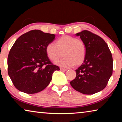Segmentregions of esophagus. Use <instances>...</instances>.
<instances>
[{
  "label": "esophagus",
  "mask_w": 122,
  "mask_h": 122,
  "mask_svg": "<svg viewBox=\"0 0 122 122\" xmlns=\"http://www.w3.org/2000/svg\"><path fill=\"white\" fill-rule=\"evenodd\" d=\"M60 69V70H61V71H67V69L64 68H62V67H61Z\"/></svg>",
  "instance_id": "34e87169"
}]
</instances>
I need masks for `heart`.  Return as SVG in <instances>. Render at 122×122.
I'll return each instance as SVG.
<instances>
[{
  "instance_id": "obj_1",
  "label": "heart",
  "mask_w": 122,
  "mask_h": 122,
  "mask_svg": "<svg viewBox=\"0 0 122 122\" xmlns=\"http://www.w3.org/2000/svg\"><path fill=\"white\" fill-rule=\"evenodd\" d=\"M47 56L51 61H55L61 56L63 57L56 61V63L65 67L81 66L86 57V49L84 42L81 39L65 35L53 42L47 44L46 47Z\"/></svg>"
}]
</instances>
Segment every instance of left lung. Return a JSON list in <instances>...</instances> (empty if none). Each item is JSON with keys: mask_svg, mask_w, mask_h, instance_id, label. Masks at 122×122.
I'll return each mask as SVG.
<instances>
[{"mask_svg": "<svg viewBox=\"0 0 122 122\" xmlns=\"http://www.w3.org/2000/svg\"><path fill=\"white\" fill-rule=\"evenodd\" d=\"M76 36H80L86 45V57L84 62L76 70L75 79L70 83L81 93L95 94L106 87L112 75V54L107 43L97 35L84 30Z\"/></svg>", "mask_w": 122, "mask_h": 122, "instance_id": "8db88e82", "label": "left lung"}]
</instances>
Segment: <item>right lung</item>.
Wrapping results in <instances>:
<instances>
[{
	"mask_svg": "<svg viewBox=\"0 0 122 122\" xmlns=\"http://www.w3.org/2000/svg\"><path fill=\"white\" fill-rule=\"evenodd\" d=\"M55 35L32 30L18 38L8 55V74L14 86L26 94H36L46 88L52 74L59 71L51 62L46 47Z\"/></svg>",
	"mask_w": 122,
	"mask_h": 122,
	"instance_id": "1",
	"label": "right lung"
}]
</instances>
